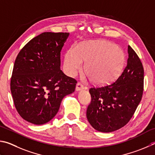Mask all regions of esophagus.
I'll return each instance as SVG.
<instances>
[{
    "mask_svg": "<svg viewBox=\"0 0 155 155\" xmlns=\"http://www.w3.org/2000/svg\"><path fill=\"white\" fill-rule=\"evenodd\" d=\"M84 85H82L81 83H78L77 85H76V87H75V90L77 91H82L84 89Z\"/></svg>",
    "mask_w": 155,
    "mask_h": 155,
    "instance_id": "1",
    "label": "esophagus"
}]
</instances>
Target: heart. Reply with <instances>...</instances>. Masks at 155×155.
Returning <instances> with one entry per match:
<instances>
[{
	"label": "heart",
	"mask_w": 155,
	"mask_h": 155,
	"mask_svg": "<svg viewBox=\"0 0 155 155\" xmlns=\"http://www.w3.org/2000/svg\"><path fill=\"white\" fill-rule=\"evenodd\" d=\"M120 48L107 41L84 42L78 48L71 47L64 54V69L69 76H75L86 62L84 73L91 82L107 84L117 77L124 63Z\"/></svg>",
	"instance_id": "1"
}]
</instances>
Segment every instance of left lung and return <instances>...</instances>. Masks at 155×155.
Returning a JSON list of instances; mask_svg holds the SVG:
<instances>
[{"label":"left lung","instance_id":"1","mask_svg":"<svg viewBox=\"0 0 155 155\" xmlns=\"http://www.w3.org/2000/svg\"><path fill=\"white\" fill-rule=\"evenodd\" d=\"M127 64L115 82L89 90L91 102L86 117L94 129L109 133L129 123L142 99L143 67L139 56L128 45Z\"/></svg>","mask_w":155,"mask_h":155}]
</instances>
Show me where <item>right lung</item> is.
Wrapping results in <instances>:
<instances>
[{
	"instance_id": "1",
	"label": "right lung",
	"mask_w": 155,
	"mask_h": 155,
	"mask_svg": "<svg viewBox=\"0 0 155 155\" xmlns=\"http://www.w3.org/2000/svg\"><path fill=\"white\" fill-rule=\"evenodd\" d=\"M69 32H45L24 46L15 61L11 92L24 120L35 124L51 120L77 81L61 70V51Z\"/></svg>"
}]
</instances>
